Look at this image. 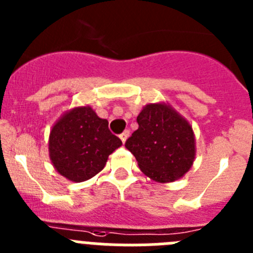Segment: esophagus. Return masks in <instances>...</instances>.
Masks as SVG:
<instances>
[{
    "instance_id": "esophagus-1",
    "label": "esophagus",
    "mask_w": 253,
    "mask_h": 253,
    "mask_svg": "<svg viewBox=\"0 0 253 253\" xmlns=\"http://www.w3.org/2000/svg\"><path fill=\"white\" fill-rule=\"evenodd\" d=\"M128 136H129V131H128V129H126V131H124L121 135H120V138H121L122 142L125 143V142H126L127 138H128Z\"/></svg>"
}]
</instances>
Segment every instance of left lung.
<instances>
[{"label":"left lung","instance_id":"1","mask_svg":"<svg viewBox=\"0 0 253 253\" xmlns=\"http://www.w3.org/2000/svg\"><path fill=\"white\" fill-rule=\"evenodd\" d=\"M137 124L125 146L143 174L170 183L189 171L195 159V137L185 118L169 104L150 103L137 116Z\"/></svg>","mask_w":253,"mask_h":253}]
</instances>
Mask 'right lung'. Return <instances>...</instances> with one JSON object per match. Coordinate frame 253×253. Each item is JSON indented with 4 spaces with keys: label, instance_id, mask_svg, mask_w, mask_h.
<instances>
[{
    "label": "right lung",
    "instance_id": "1",
    "mask_svg": "<svg viewBox=\"0 0 253 253\" xmlns=\"http://www.w3.org/2000/svg\"><path fill=\"white\" fill-rule=\"evenodd\" d=\"M122 145L92 107H76L59 118L49 136V156L56 171L81 183L98 174Z\"/></svg>",
    "mask_w": 253,
    "mask_h": 253
}]
</instances>
